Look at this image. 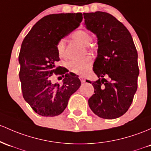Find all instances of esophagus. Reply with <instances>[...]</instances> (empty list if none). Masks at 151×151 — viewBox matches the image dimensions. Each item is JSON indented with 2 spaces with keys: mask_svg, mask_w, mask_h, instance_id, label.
I'll return each instance as SVG.
<instances>
[{
  "mask_svg": "<svg viewBox=\"0 0 151 151\" xmlns=\"http://www.w3.org/2000/svg\"><path fill=\"white\" fill-rule=\"evenodd\" d=\"M79 79H80V81H81V82H82V83H84V82H86V79H84V77H79Z\"/></svg>",
  "mask_w": 151,
  "mask_h": 151,
  "instance_id": "esophagus-1",
  "label": "esophagus"
}]
</instances>
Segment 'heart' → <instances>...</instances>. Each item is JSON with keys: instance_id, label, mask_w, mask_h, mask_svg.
Returning <instances> with one entry per match:
<instances>
[{"instance_id": "b5f03b06", "label": "heart", "mask_w": 151, "mask_h": 151, "mask_svg": "<svg viewBox=\"0 0 151 151\" xmlns=\"http://www.w3.org/2000/svg\"><path fill=\"white\" fill-rule=\"evenodd\" d=\"M72 38L74 40L79 41L84 45L88 46L91 41V36L87 31L84 30H77L72 33ZM57 51L60 57L64 58L66 57V40L64 39H60L57 42ZM92 59L89 57H87L79 60L73 61L68 64V69L71 72L78 74L80 76H84L87 74L92 67Z\"/></svg>"}]
</instances>
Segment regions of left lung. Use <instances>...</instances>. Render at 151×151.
I'll return each mask as SVG.
<instances>
[{
	"instance_id": "1",
	"label": "left lung",
	"mask_w": 151,
	"mask_h": 151,
	"mask_svg": "<svg viewBox=\"0 0 151 151\" xmlns=\"http://www.w3.org/2000/svg\"><path fill=\"white\" fill-rule=\"evenodd\" d=\"M84 25L97 38L93 70L99 79L92 83L94 94L90 109L104 119H115L127 112L137 88V52L127 28L102 11L84 14ZM107 77V80H106Z\"/></svg>"
}]
</instances>
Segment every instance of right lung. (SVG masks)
<instances>
[{"instance_id":"right-lung-1","label":"right lung","mask_w":151,"mask_h":151,"mask_svg":"<svg viewBox=\"0 0 151 151\" xmlns=\"http://www.w3.org/2000/svg\"><path fill=\"white\" fill-rule=\"evenodd\" d=\"M82 21L80 13L48 15L33 26L23 41L19 57L23 96L39 115H60L71 95L80 87L78 76L65 74V68L57 67L59 57L56 46L60 39L78 28ZM53 73L64 77L61 86L52 83Z\"/></svg>"}]
</instances>
